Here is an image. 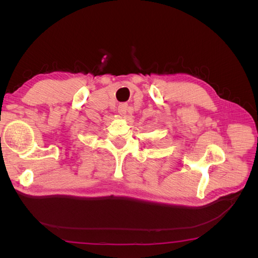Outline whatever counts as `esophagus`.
Instances as JSON below:
<instances>
[{
	"label": "esophagus",
	"mask_w": 258,
	"mask_h": 258,
	"mask_svg": "<svg viewBox=\"0 0 258 258\" xmlns=\"http://www.w3.org/2000/svg\"><path fill=\"white\" fill-rule=\"evenodd\" d=\"M117 110H118V113H119L120 115H124V114L127 113L128 104H127V103H120V104L118 105V108H117Z\"/></svg>",
	"instance_id": "esophagus-1"
}]
</instances>
